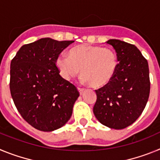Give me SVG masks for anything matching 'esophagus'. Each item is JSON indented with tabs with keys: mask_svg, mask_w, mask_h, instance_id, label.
Here are the masks:
<instances>
[{
	"mask_svg": "<svg viewBox=\"0 0 160 160\" xmlns=\"http://www.w3.org/2000/svg\"><path fill=\"white\" fill-rule=\"evenodd\" d=\"M78 90L79 93H80V94H82V93L84 92L85 89L84 88H81V87H78Z\"/></svg>",
	"mask_w": 160,
	"mask_h": 160,
	"instance_id": "obj_1",
	"label": "esophagus"
}]
</instances>
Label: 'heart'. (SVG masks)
I'll return each instance as SVG.
<instances>
[{"label": "heart", "instance_id": "obj_1", "mask_svg": "<svg viewBox=\"0 0 160 160\" xmlns=\"http://www.w3.org/2000/svg\"><path fill=\"white\" fill-rule=\"evenodd\" d=\"M118 64L114 49L87 45L72 48L69 56L60 54L56 59L58 70L65 80L69 81L81 71L82 81L95 87H104L110 82Z\"/></svg>", "mask_w": 160, "mask_h": 160}]
</instances>
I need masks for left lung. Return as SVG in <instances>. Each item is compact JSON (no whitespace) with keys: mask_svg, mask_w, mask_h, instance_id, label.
Listing matches in <instances>:
<instances>
[{"mask_svg":"<svg viewBox=\"0 0 160 160\" xmlns=\"http://www.w3.org/2000/svg\"><path fill=\"white\" fill-rule=\"evenodd\" d=\"M118 57V67L110 82L96 90L93 111L102 125L112 129L128 128L140 116L150 94L148 61L134 45L110 39Z\"/></svg>","mask_w":160,"mask_h":160,"instance_id":"left-lung-1","label":"left lung"}]
</instances>
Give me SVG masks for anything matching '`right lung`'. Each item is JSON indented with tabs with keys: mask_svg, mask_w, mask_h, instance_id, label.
Instances as JSON below:
<instances>
[{
	"mask_svg": "<svg viewBox=\"0 0 160 160\" xmlns=\"http://www.w3.org/2000/svg\"><path fill=\"white\" fill-rule=\"evenodd\" d=\"M73 41L41 38L24 45L10 64V92L22 118L42 131L59 129L69 121L79 93L61 77L56 59Z\"/></svg>",
	"mask_w": 160,
	"mask_h": 160,
	"instance_id": "obj_1",
	"label": "right lung"
}]
</instances>
